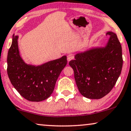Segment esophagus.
<instances>
[{
	"label": "esophagus",
	"mask_w": 131,
	"mask_h": 131,
	"mask_svg": "<svg viewBox=\"0 0 131 131\" xmlns=\"http://www.w3.org/2000/svg\"><path fill=\"white\" fill-rule=\"evenodd\" d=\"M74 56L73 54H69L67 56V60L68 62L71 61V60H72V59H74Z\"/></svg>",
	"instance_id": "1"
}]
</instances>
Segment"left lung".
I'll return each mask as SVG.
<instances>
[{"label":"left lung","instance_id":"obj_1","mask_svg":"<svg viewBox=\"0 0 131 131\" xmlns=\"http://www.w3.org/2000/svg\"><path fill=\"white\" fill-rule=\"evenodd\" d=\"M104 47H93L77 53L69 62L74 72L78 90L89 99H101L116 84L123 66L122 46L116 34L108 32Z\"/></svg>","mask_w":131,"mask_h":131}]
</instances>
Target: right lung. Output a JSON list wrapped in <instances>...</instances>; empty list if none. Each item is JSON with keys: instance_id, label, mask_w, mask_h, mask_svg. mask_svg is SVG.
<instances>
[{"instance_id": "obj_1", "label": "right lung", "mask_w": 131, "mask_h": 131, "mask_svg": "<svg viewBox=\"0 0 131 131\" xmlns=\"http://www.w3.org/2000/svg\"><path fill=\"white\" fill-rule=\"evenodd\" d=\"M18 36H13L7 57V72L13 86L24 98L32 102L47 99L53 93L60 72L67 64L66 56L34 65L24 62L20 54Z\"/></svg>"}]
</instances>
